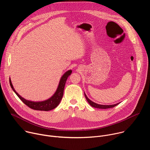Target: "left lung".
Returning a JSON list of instances; mask_svg holds the SVG:
<instances>
[{"mask_svg": "<svg viewBox=\"0 0 150 150\" xmlns=\"http://www.w3.org/2000/svg\"><path fill=\"white\" fill-rule=\"evenodd\" d=\"M85 93V92H84ZM85 96L86 98V99L87 100V101L88 102V103L90 104V105L92 107L94 108H100V109H107V108H113L114 107H115L116 105H118L120 103H117L116 104H114V105H100V104H98L96 103H93V101H91L90 99L87 97V96L86 95V94L85 93Z\"/></svg>", "mask_w": 150, "mask_h": 150, "instance_id": "1", "label": "left lung"}]
</instances>
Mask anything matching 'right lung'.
<instances>
[{"mask_svg":"<svg viewBox=\"0 0 150 150\" xmlns=\"http://www.w3.org/2000/svg\"><path fill=\"white\" fill-rule=\"evenodd\" d=\"M71 73H72V71L68 70L62 75V76L60 79L58 88L56 92H55V93L51 98L43 101L34 102V101L26 100V99L22 98L20 95H19L18 92H16V91H15V89L13 86L11 78H9V83L12 89L15 92V93L20 98L21 100L28 107L35 110L47 111L52 110L55 108L59 104L63 96L64 90L67 79H68V76L71 74Z\"/></svg>","mask_w":150,"mask_h":150,"instance_id":"1","label":"right lung"}]
</instances>
